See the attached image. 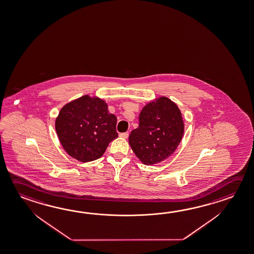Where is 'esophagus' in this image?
Segmentation results:
<instances>
[{"label": "esophagus", "mask_w": 254, "mask_h": 254, "mask_svg": "<svg viewBox=\"0 0 254 254\" xmlns=\"http://www.w3.org/2000/svg\"><path fill=\"white\" fill-rule=\"evenodd\" d=\"M120 137L127 139V138L128 137V132H125V133H120Z\"/></svg>", "instance_id": "34e87169"}]
</instances>
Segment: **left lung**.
I'll use <instances>...</instances> for the list:
<instances>
[{"label": "left lung", "mask_w": 254, "mask_h": 254, "mask_svg": "<svg viewBox=\"0 0 254 254\" xmlns=\"http://www.w3.org/2000/svg\"><path fill=\"white\" fill-rule=\"evenodd\" d=\"M184 131L182 114L178 105L161 96L142 108L139 127L129 135V145L142 164H157L176 151Z\"/></svg>", "instance_id": "8db88e82"}]
</instances>
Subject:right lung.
<instances>
[{
    "instance_id": "obj_1",
    "label": "right lung",
    "mask_w": 254,
    "mask_h": 254,
    "mask_svg": "<svg viewBox=\"0 0 254 254\" xmlns=\"http://www.w3.org/2000/svg\"><path fill=\"white\" fill-rule=\"evenodd\" d=\"M117 118L97 96L85 94L65 104L55 120V129L67 154L81 162L103 155L109 143L118 137Z\"/></svg>"
}]
</instances>
